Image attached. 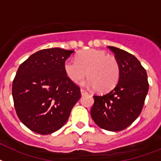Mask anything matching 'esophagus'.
<instances>
[{
	"instance_id": "34e87169",
	"label": "esophagus",
	"mask_w": 161,
	"mask_h": 161,
	"mask_svg": "<svg viewBox=\"0 0 161 161\" xmlns=\"http://www.w3.org/2000/svg\"><path fill=\"white\" fill-rule=\"evenodd\" d=\"M81 94H82V95H86V94H87V91H85L84 89H83V88H81Z\"/></svg>"
}]
</instances>
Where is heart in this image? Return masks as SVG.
Here are the masks:
<instances>
[{
	"mask_svg": "<svg viewBox=\"0 0 161 161\" xmlns=\"http://www.w3.org/2000/svg\"><path fill=\"white\" fill-rule=\"evenodd\" d=\"M64 71L74 83H79L85 77L89 78L87 85L97 92H104L116 86L120 74L117 58L99 49H90L81 52L76 60L69 58L64 62Z\"/></svg>",
	"mask_w": 161,
	"mask_h": 161,
	"instance_id": "1",
	"label": "heart"
}]
</instances>
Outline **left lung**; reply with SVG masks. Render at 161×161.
Masks as SVG:
<instances>
[{
  "instance_id": "8db88e82",
  "label": "left lung",
  "mask_w": 161,
  "mask_h": 161,
  "mask_svg": "<svg viewBox=\"0 0 161 161\" xmlns=\"http://www.w3.org/2000/svg\"><path fill=\"white\" fill-rule=\"evenodd\" d=\"M120 68L118 83L103 96H93L91 117L104 130L119 131L135 121L142 112L149 90L147 74L135 56L117 47L108 46Z\"/></svg>"
}]
</instances>
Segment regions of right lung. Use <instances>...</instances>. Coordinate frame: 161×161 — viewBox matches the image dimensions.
<instances>
[{
	"mask_svg": "<svg viewBox=\"0 0 161 161\" xmlns=\"http://www.w3.org/2000/svg\"><path fill=\"white\" fill-rule=\"evenodd\" d=\"M74 50L42 49L19 65L12 84L15 112L25 126L48 135L59 130L81 97L80 88L65 74Z\"/></svg>",
	"mask_w": 161,
	"mask_h": 161,
	"instance_id": "obj_1",
	"label": "right lung"
}]
</instances>
